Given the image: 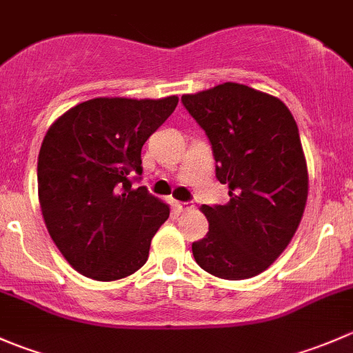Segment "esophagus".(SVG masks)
<instances>
[{
  "label": "esophagus",
  "instance_id": "obj_1",
  "mask_svg": "<svg viewBox=\"0 0 353 353\" xmlns=\"http://www.w3.org/2000/svg\"><path fill=\"white\" fill-rule=\"evenodd\" d=\"M174 208H176L177 212H190V210H193V205L184 201H174Z\"/></svg>",
  "mask_w": 353,
  "mask_h": 353
}]
</instances>
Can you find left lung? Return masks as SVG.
I'll list each match as a JSON object with an SVG mask.
<instances>
[{
	"label": "left lung",
	"instance_id": "1",
	"mask_svg": "<svg viewBox=\"0 0 353 353\" xmlns=\"http://www.w3.org/2000/svg\"><path fill=\"white\" fill-rule=\"evenodd\" d=\"M181 101L205 130L216 179L230 196L199 208L210 230L193 243L194 259L223 280L259 275L285 251L307 201V162L294 116L279 97L234 81Z\"/></svg>",
	"mask_w": 353,
	"mask_h": 353
}]
</instances>
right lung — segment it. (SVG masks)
Returning <instances> with one entry per match:
<instances>
[{
    "instance_id": "1",
    "label": "right lung",
    "mask_w": 353,
    "mask_h": 353,
    "mask_svg": "<svg viewBox=\"0 0 353 353\" xmlns=\"http://www.w3.org/2000/svg\"><path fill=\"white\" fill-rule=\"evenodd\" d=\"M179 97H97L49 126L37 160L41 212L52 243L81 275L126 279L148 259L170 208L140 186L141 147Z\"/></svg>"
}]
</instances>
